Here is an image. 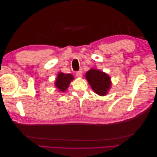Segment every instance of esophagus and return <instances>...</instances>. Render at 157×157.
Segmentation results:
<instances>
[{
  "label": "esophagus",
  "instance_id": "1",
  "mask_svg": "<svg viewBox=\"0 0 157 157\" xmlns=\"http://www.w3.org/2000/svg\"><path fill=\"white\" fill-rule=\"evenodd\" d=\"M76 75H77V77H78V78L82 77V72L81 71H77V73H76Z\"/></svg>",
  "mask_w": 157,
  "mask_h": 157
}]
</instances>
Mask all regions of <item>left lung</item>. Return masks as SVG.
Returning a JSON list of instances; mask_svg holds the SVG:
<instances>
[{"label": "left lung", "instance_id": "left-lung-1", "mask_svg": "<svg viewBox=\"0 0 157 157\" xmlns=\"http://www.w3.org/2000/svg\"><path fill=\"white\" fill-rule=\"evenodd\" d=\"M86 78L94 92L99 96H105L111 86L109 76L98 69L89 70L86 74Z\"/></svg>", "mask_w": 157, "mask_h": 157}]
</instances>
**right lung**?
Returning a JSON list of instances; mask_svg holds the SVG:
<instances>
[{
    "label": "right lung",
    "mask_w": 157,
    "mask_h": 157,
    "mask_svg": "<svg viewBox=\"0 0 157 157\" xmlns=\"http://www.w3.org/2000/svg\"><path fill=\"white\" fill-rule=\"evenodd\" d=\"M74 79L73 76L71 74H65L59 73L55 82V86L59 91L64 92L69 86L70 82Z\"/></svg>",
    "instance_id": "obj_1"
}]
</instances>
